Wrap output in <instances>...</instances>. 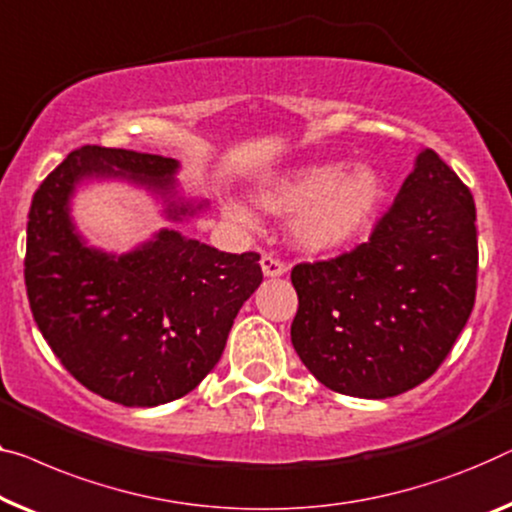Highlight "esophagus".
<instances>
[{"label": "esophagus", "instance_id": "1", "mask_svg": "<svg viewBox=\"0 0 512 512\" xmlns=\"http://www.w3.org/2000/svg\"><path fill=\"white\" fill-rule=\"evenodd\" d=\"M259 264H262L264 276H269V278H278V276H285V273H287V264L282 262L280 257L271 255V253H266Z\"/></svg>", "mask_w": 512, "mask_h": 512}]
</instances>
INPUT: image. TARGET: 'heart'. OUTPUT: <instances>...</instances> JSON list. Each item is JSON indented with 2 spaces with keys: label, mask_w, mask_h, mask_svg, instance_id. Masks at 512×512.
I'll use <instances>...</instances> for the list:
<instances>
[{
  "label": "heart",
  "mask_w": 512,
  "mask_h": 512,
  "mask_svg": "<svg viewBox=\"0 0 512 512\" xmlns=\"http://www.w3.org/2000/svg\"><path fill=\"white\" fill-rule=\"evenodd\" d=\"M381 200L375 170L342 163L305 165L257 193V202L273 213H296L294 236L310 250L340 248L368 225ZM227 216L243 227L255 225V213L243 202L225 204Z\"/></svg>",
  "instance_id": "obj_1"
}]
</instances>
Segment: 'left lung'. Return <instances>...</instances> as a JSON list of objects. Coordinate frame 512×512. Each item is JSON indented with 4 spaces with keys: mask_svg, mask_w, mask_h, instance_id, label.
<instances>
[{
    "mask_svg": "<svg viewBox=\"0 0 512 512\" xmlns=\"http://www.w3.org/2000/svg\"><path fill=\"white\" fill-rule=\"evenodd\" d=\"M471 190L425 149L398 197L349 253L292 269V345L335 393L393 398L432 377L474 310Z\"/></svg>",
    "mask_w": 512,
    "mask_h": 512,
    "instance_id": "obj_1",
    "label": "left lung"
}]
</instances>
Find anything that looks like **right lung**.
<instances>
[{
  "label": "right lung",
  "mask_w": 512,
  "mask_h": 512,
  "mask_svg": "<svg viewBox=\"0 0 512 512\" xmlns=\"http://www.w3.org/2000/svg\"><path fill=\"white\" fill-rule=\"evenodd\" d=\"M174 170V158L87 144L43 179L27 216L25 287L38 331L82 386L124 407L193 391L262 282L257 253H220L174 230L124 257L73 232L68 197L80 179L128 177L170 195ZM167 213L179 220L195 209L170 202Z\"/></svg>",
  "instance_id": "obj_1"
}]
</instances>
